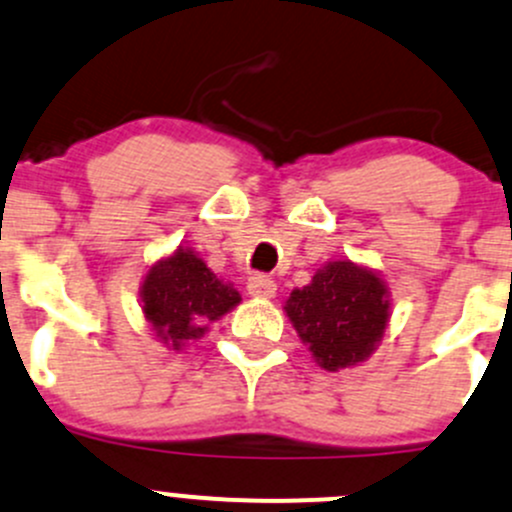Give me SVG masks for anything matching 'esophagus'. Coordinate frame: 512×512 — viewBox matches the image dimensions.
Here are the masks:
<instances>
[{
    "mask_svg": "<svg viewBox=\"0 0 512 512\" xmlns=\"http://www.w3.org/2000/svg\"><path fill=\"white\" fill-rule=\"evenodd\" d=\"M246 288H249V295H254V298H273V295H276V281L263 276V273L251 276L249 283H246Z\"/></svg>",
    "mask_w": 512,
    "mask_h": 512,
    "instance_id": "34e87169",
    "label": "esophagus"
}]
</instances>
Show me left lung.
I'll return each mask as SVG.
<instances>
[{
  "label": "left lung",
  "mask_w": 512,
  "mask_h": 512,
  "mask_svg": "<svg viewBox=\"0 0 512 512\" xmlns=\"http://www.w3.org/2000/svg\"><path fill=\"white\" fill-rule=\"evenodd\" d=\"M389 288L372 268L350 258L328 261L313 281L288 295V320L313 360L337 372L365 362L389 325Z\"/></svg>",
  "instance_id": "1"
}]
</instances>
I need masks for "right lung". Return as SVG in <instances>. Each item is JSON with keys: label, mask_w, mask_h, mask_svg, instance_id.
<instances>
[{"label": "right lung", "mask_w": 512, "mask_h": 512, "mask_svg": "<svg viewBox=\"0 0 512 512\" xmlns=\"http://www.w3.org/2000/svg\"><path fill=\"white\" fill-rule=\"evenodd\" d=\"M142 315L170 350H182L241 303L234 283L221 281L192 249L179 246L145 273L140 286Z\"/></svg>", "instance_id": "right-lung-1"}]
</instances>
